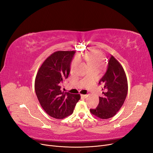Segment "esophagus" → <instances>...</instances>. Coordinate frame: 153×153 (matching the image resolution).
<instances>
[{
  "instance_id": "1",
  "label": "esophagus",
  "mask_w": 153,
  "mask_h": 153,
  "mask_svg": "<svg viewBox=\"0 0 153 153\" xmlns=\"http://www.w3.org/2000/svg\"><path fill=\"white\" fill-rule=\"evenodd\" d=\"M82 96L83 97V98H87V95L86 94H82Z\"/></svg>"
}]
</instances>
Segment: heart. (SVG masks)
Returning a JSON list of instances; mask_svg holds the SVG:
<instances>
[{
  "instance_id": "heart-1",
  "label": "heart",
  "mask_w": 153,
  "mask_h": 153,
  "mask_svg": "<svg viewBox=\"0 0 153 153\" xmlns=\"http://www.w3.org/2000/svg\"><path fill=\"white\" fill-rule=\"evenodd\" d=\"M85 59L89 64V66L91 68H102L104 64V58L103 55L101 54L98 51L94 50L87 53L84 56ZM79 62V59L78 57H75L73 60V61L71 64V69L73 70L74 68Z\"/></svg>"
}]
</instances>
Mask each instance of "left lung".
<instances>
[{"label":"left lung","mask_w":153,"mask_h":153,"mask_svg":"<svg viewBox=\"0 0 153 153\" xmlns=\"http://www.w3.org/2000/svg\"><path fill=\"white\" fill-rule=\"evenodd\" d=\"M102 83L103 97H99L98 106L90 109L92 114L102 119L114 117L121 108L128 93V80L122 65L111 55L108 67L99 84Z\"/></svg>","instance_id":"obj_1"}]
</instances>
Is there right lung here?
<instances>
[{
	"label": "right lung",
	"instance_id": "obj_1",
	"mask_svg": "<svg viewBox=\"0 0 153 153\" xmlns=\"http://www.w3.org/2000/svg\"><path fill=\"white\" fill-rule=\"evenodd\" d=\"M75 51H57L41 64L36 76L34 88L39 102L50 116L62 119L71 115L80 99V94L64 92L61 88L68 77Z\"/></svg>",
	"mask_w": 153,
	"mask_h": 153
}]
</instances>
